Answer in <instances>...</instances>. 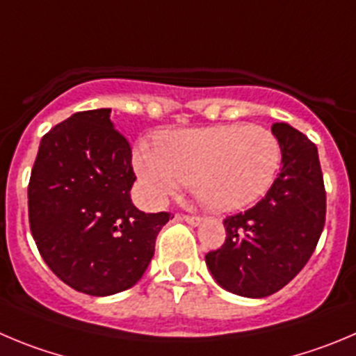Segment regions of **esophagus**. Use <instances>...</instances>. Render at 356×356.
I'll use <instances>...</instances> for the list:
<instances>
[{
	"mask_svg": "<svg viewBox=\"0 0 356 356\" xmlns=\"http://www.w3.org/2000/svg\"><path fill=\"white\" fill-rule=\"evenodd\" d=\"M179 219H181V221H186V223L191 225V227H198V225L202 223V218H198V216H179Z\"/></svg>",
	"mask_w": 356,
	"mask_h": 356,
	"instance_id": "1",
	"label": "esophagus"
}]
</instances>
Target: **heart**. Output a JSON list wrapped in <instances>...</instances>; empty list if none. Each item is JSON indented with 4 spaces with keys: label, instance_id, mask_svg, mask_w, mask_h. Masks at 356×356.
<instances>
[{
    "label": "heart",
    "instance_id": "b5f03b06",
    "mask_svg": "<svg viewBox=\"0 0 356 356\" xmlns=\"http://www.w3.org/2000/svg\"><path fill=\"white\" fill-rule=\"evenodd\" d=\"M156 145L140 142L133 152L145 195L161 202L189 182L195 198L214 212L242 211L261 200L283 159L277 137L257 124L168 129Z\"/></svg>",
    "mask_w": 356,
    "mask_h": 356
}]
</instances>
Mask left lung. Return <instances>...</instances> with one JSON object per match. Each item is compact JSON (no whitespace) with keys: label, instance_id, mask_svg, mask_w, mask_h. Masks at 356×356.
<instances>
[{"label":"left lung","instance_id":"left-lung-1","mask_svg":"<svg viewBox=\"0 0 356 356\" xmlns=\"http://www.w3.org/2000/svg\"><path fill=\"white\" fill-rule=\"evenodd\" d=\"M272 133L283 151L281 174L254 207L225 219L227 241L205 254L216 283L248 298L286 286L307 264L325 227L316 145L286 122H274Z\"/></svg>","mask_w":356,"mask_h":356}]
</instances>
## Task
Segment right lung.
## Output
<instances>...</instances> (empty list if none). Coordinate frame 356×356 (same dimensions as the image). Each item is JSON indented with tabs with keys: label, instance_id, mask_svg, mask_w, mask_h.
<instances>
[{
	"label": "right lung",
	"instance_id": "right-lung-1",
	"mask_svg": "<svg viewBox=\"0 0 356 356\" xmlns=\"http://www.w3.org/2000/svg\"><path fill=\"white\" fill-rule=\"evenodd\" d=\"M111 108L77 112L42 138L28 188L43 261L73 290L107 297L135 286L168 212L133 205L131 149Z\"/></svg>",
	"mask_w": 356,
	"mask_h": 356
}]
</instances>
